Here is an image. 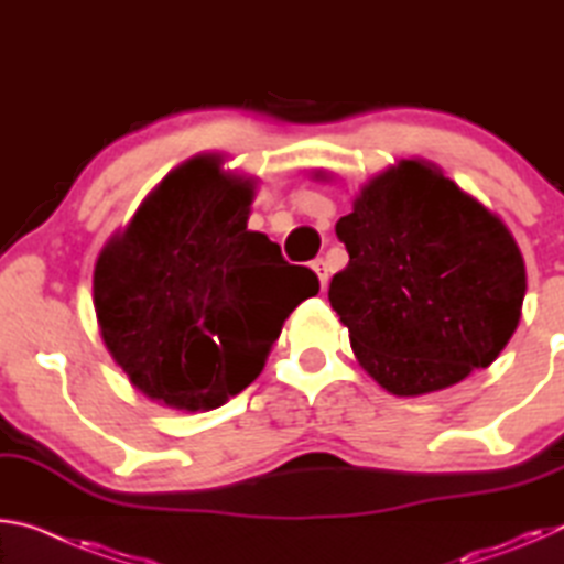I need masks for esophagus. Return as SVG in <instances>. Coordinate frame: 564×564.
Wrapping results in <instances>:
<instances>
[{
	"mask_svg": "<svg viewBox=\"0 0 564 564\" xmlns=\"http://www.w3.org/2000/svg\"><path fill=\"white\" fill-rule=\"evenodd\" d=\"M311 269L318 273V279H321V285H323V289H326V285H328V279H330V275H328V263H326V261H323V259H316V261H313V263H311Z\"/></svg>",
	"mask_w": 564,
	"mask_h": 564,
	"instance_id": "1",
	"label": "esophagus"
}]
</instances>
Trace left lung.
<instances>
[{
    "mask_svg": "<svg viewBox=\"0 0 564 564\" xmlns=\"http://www.w3.org/2000/svg\"><path fill=\"white\" fill-rule=\"evenodd\" d=\"M336 234L350 261L328 299L388 393L455 386L508 346L528 289L522 253L441 169L400 161L360 191Z\"/></svg>",
    "mask_w": 564,
    "mask_h": 564,
    "instance_id": "left-lung-1",
    "label": "left lung"
}]
</instances>
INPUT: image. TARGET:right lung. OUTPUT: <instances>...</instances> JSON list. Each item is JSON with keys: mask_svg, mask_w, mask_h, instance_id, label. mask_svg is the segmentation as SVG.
Listing matches in <instances>:
<instances>
[{"mask_svg": "<svg viewBox=\"0 0 564 564\" xmlns=\"http://www.w3.org/2000/svg\"><path fill=\"white\" fill-rule=\"evenodd\" d=\"M253 184L198 156L161 181L94 271L101 338L151 400L212 410L263 370L318 275L248 231Z\"/></svg>", "mask_w": 564, "mask_h": 564, "instance_id": "right-lung-1", "label": "right lung"}]
</instances>
